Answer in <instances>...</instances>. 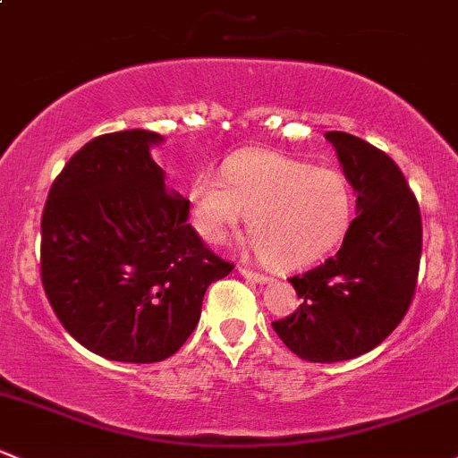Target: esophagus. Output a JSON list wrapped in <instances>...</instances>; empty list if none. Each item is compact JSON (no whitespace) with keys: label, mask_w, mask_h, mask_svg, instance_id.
Instances as JSON below:
<instances>
[{"label":"esophagus","mask_w":458,"mask_h":458,"mask_svg":"<svg viewBox=\"0 0 458 458\" xmlns=\"http://www.w3.org/2000/svg\"><path fill=\"white\" fill-rule=\"evenodd\" d=\"M240 270V275H244V277L247 279H250V282H259V284H267L268 282V275H264V273H258V270H253V268H249V267H240L238 268Z\"/></svg>","instance_id":"obj_1"}]
</instances>
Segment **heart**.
<instances>
[{
	"label": "heart",
	"instance_id": "b5f03b06",
	"mask_svg": "<svg viewBox=\"0 0 458 458\" xmlns=\"http://www.w3.org/2000/svg\"><path fill=\"white\" fill-rule=\"evenodd\" d=\"M190 208L199 233L214 244L249 216V233L264 262L293 270L318 262L343 242L353 191L334 170L277 152H242L225 164L223 179L214 172L196 176Z\"/></svg>",
	"mask_w": 458,
	"mask_h": 458
}]
</instances>
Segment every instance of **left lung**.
I'll use <instances>...</instances> for the list:
<instances>
[{
    "label": "left lung",
    "mask_w": 458,
    "mask_h": 458,
    "mask_svg": "<svg viewBox=\"0 0 458 458\" xmlns=\"http://www.w3.org/2000/svg\"><path fill=\"white\" fill-rule=\"evenodd\" d=\"M356 190L358 216L336 255L290 277L301 306L273 321L284 345L310 362L367 353L402 323L417 288L421 214L395 161L369 141L326 132Z\"/></svg>",
    "instance_id": "1"
}]
</instances>
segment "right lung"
Wrapping results in <instances>:
<instances>
[{"label": "right lung", "mask_w": 458, "mask_h": 458, "mask_svg": "<svg viewBox=\"0 0 458 458\" xmlns=\"http://www.w3.org/2000/svg\"><path fill=\"white\" fill-rule=\"evenodd\" d=\"M150 131L106 132L54 179L41 216V282L63 327L102 358L159 362L200 318L205 290L233 264L165 190Z\"/></svg>", "instance_id": "obj_1"}]
</instances>
